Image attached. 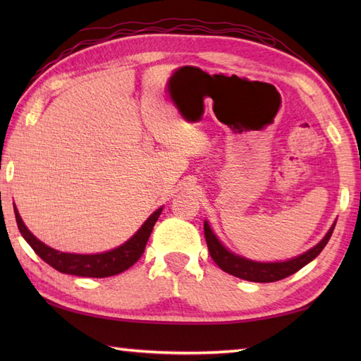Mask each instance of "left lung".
<instances>
[{
  "label": "left lung",
  "mask_w": 361,
  "mask_h": 361,
  "mask_svg": "<svg viewBox=\"0 0 361 361\" xmlns=\"http://www.w3.org/2000/svg\"><path fill=\"white\" fill-rule=\"evenodd\" d=\"M334 228H335V224L332 225L331 229H329V233L326 234L324 239L318 245H315L312 250H309L307 252H304V255L298 256L295 259L286 260V262H270V264L255 262V260H248L245 257L233 255V252L228 251L224 245L219 242L217 237L214 235L208 221H204V237H206V243H208V250L212 260L224 271L235 276V278L251 281V282H276L296 273L298 270H301L304 265L312 262V260L315 259L321 251H323L329 239H331Z\"/></svg>",
  "instance_id": "1"
}]
</instances>
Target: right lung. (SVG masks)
Listing matches in <instances>:
<instances>
[{
    "label": "right lung",
    "instance_id": "right-lung-1",
    "mask_svg": "<svg viewBox=\"0 0 361 361\" xmlns=\"http://www.w3.org/2000/svg\"><path fill=\"white\" fill-rule=\"evenodd\" d=\"M13 211L21 235L25 237V240L30 245V248H32L46 264L65 274L82 276V278H109V276L126 271L127 268L132 267L136 260L142 256L145 245H147V240L152 234V229L155 226L163 208L153 212L132 239L127 240L124 245H121V247L111 251L101 252V255H71V252H60L57 250H54L38 240L37 237L29 231L25 224H23L17 208H13Z\"/></svg>",
    "mask_w": 361,
    "mask_h": 361
}]
</instances>
